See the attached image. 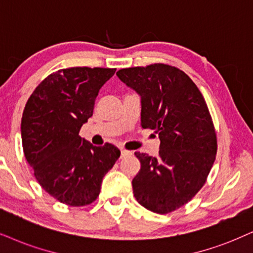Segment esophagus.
Returning <instances> with one entry per match:
<instances>
[{
  "label": "esophagus",
  "instance_id": "1",
  "mask_svg": "<svg viewBox=\"0 0 253 253\" xmlns=\"http://www.w3.org/2000/svg\"><path fill=\"white\" fill-rule=\"evenodd\" d=\"M132 153L129 152V150H126V149H121V156H127V155H130Z\"/></svg>",
  "mask_w": 253,
  "mask_h": 253
}]
</instances>
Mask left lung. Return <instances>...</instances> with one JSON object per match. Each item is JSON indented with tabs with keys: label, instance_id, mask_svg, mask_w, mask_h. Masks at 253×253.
I'll use <instances>...</instances> for the list:
<instances>
[{
	"label": "left lung",
	"instance_id": "8db88e82",
	"mask_svg": "<svg viewBox=\"0 0 253 253\" xmlns=\"http://www.w3.org/2000/svg\"><path fill=\"white\" fill-rule=\"evenodd\" d=\"M117 76L141 97V126L159 134L158 158L135 152L133 194L146 209L169 213L200 191L216 159L217 136L202 93L180 69L156 63Z\"/></svg>",
	"mask_w": 253,
	"mask_h": 253
}]
</instances>
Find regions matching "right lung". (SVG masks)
<instances>
[{
	"instance_id": "1",
	"label": "right lung",
	"mask_w": 253,
	"mask_h": 253,
	"mask_svg": "<svg viewBox=\"0 0 253 253\" xmlns=\"http://www.w3.org/2000/svg\"><path fill=\"white\" fill-rule=\"evenodd\" d=\"M116 69L69 68L51 73L28 99L22 145L41 187L60 203L94 202L106 172L120 156L112 143L97 147L79 136L93 116L95 98Z\"/></svg>"
}]
</instances>
